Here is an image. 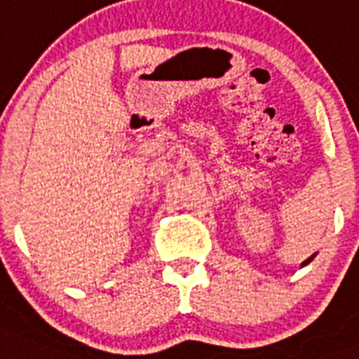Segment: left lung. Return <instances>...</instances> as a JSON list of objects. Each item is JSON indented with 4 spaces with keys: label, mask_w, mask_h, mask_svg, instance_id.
I'll return each instance as SVG.
<instances>
[{
    "label": "left lung",
    "mask_w": 359,
    "mask_h": 359,
    "mask_svg": "<svg viewBox=\"0 0 359 359\" xmlns=\"http://www.w3.org/2000/svg\"><path fill=\"white\" fill-rule=\"evenodd\" d=\"M313 261V257H309V259H307V261H304V266H306L307 262H311Z\"/></svg>",
    "instance_id": "left-lung-1"
}]
</instances>
